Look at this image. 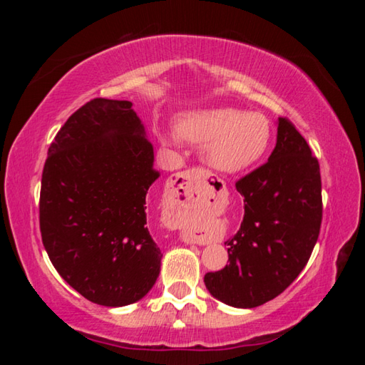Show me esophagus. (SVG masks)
<instances>
[{"label":"esophagus","instance_id":"1","mask_svg":"<svg viewBox=\"0 0 365 365\" xmlns=\"http://www.w3.org/2000/svg\"><path fill=\"white\" fill-rule=\"evenodd\" d=\"M207 177L206 170L201 169H191V170H185L182 174H178L175 177L177 182V188L180 190V193L183 196L185 201H191V200H200L202 196L201 193V185L205 182V178ZM187 243H197V238L195 237H185L183 238Z\"/></svg>","mask_w":365,"mask_h":365}]
</instances>
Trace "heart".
<instances>
[{"label": "heart", "mask_w": 365, "mask_h": 365, "mask_svg": "<svg viewBox=\"0 0 365 365\" xmlns=\"http://www.w3.org/2000/svg\"><path fill=\"white\" fill-rule=\"evenodd\" d=\"M182 138L206 145L205 156L214 169L237 174L255 165L270 145V125L262 114L235 108L190 113L180 120ZM165 143L177 145V133H164Z\"/></svg>", "instance_id": "1"}]
</instances>
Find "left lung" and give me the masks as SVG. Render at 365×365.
Instances as JSON below:
<instances>
[{
    "label": "left lung",
    "mask_w": 365,
    "mask_h": 365,
    "mask_svg": "<svg viewBox=\"0 0 365 365\" xmlns=\"http://www.w3.org/2000/svg\"><path fill=\"white\" fill-rule=\"evenodd\" d=\"M235 187L245 197V217L225 242L230 264L207 272L205 285L224 304L251 309L285 292L311 257L322 222L319 160L293 123L279 117L269 160Z\"/></svg>",
    "instance_id": "left-lung-1"
}]
</instances>
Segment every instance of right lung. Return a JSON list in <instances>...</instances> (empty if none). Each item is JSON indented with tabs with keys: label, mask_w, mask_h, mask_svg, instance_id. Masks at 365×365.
<instances>
[{
	"label": "right lung",
	"mask_w": 365,
	"mask_h": 365,
	"mask_svg": "<svg viewBox=\"0 0 365 365\" xmlns=\"http://www.w3.org/2000/svg\"><path fill=\"white\" fill-rule=\"evenodd\" d=\"M145 125L130 101L96 98L76 110L49 146L40 230L54 269L91 302L140 301L160 272L146 227V196L159 178Z\"/></svg>",
	"instance_id": "obj_1"
}]
</instances>
